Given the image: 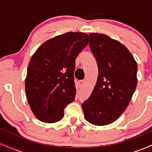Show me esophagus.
<instances>
[{
	"label": "esophagus",
	"mask_w": 152,
	"mask_h": 152,
	"mask_svg": "<svg viewBox=\"0 0 152 152\" xmlns=\"http://www.w3.org/2000/svg\"><path fill=\"white\" fill-rule=\"evenodd\" d=\"M83 85H84V81H83V80H81V81H78V86H79L80 88L83 87Z\"/></svg>",
	"instance_id": "34e87169"
}]
</instances>
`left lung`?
<instances>
[{
  "instance_id": "obj_1",
  "label": "left lung",
  "mask_w": 152,
  "mask_h": 152,
  "mask_svg": "<svg viewBox=\"0 0 152 152\" xmlns=\"http://www.w3.org/2000/svg\"><path fill=\"white\" fill-rule=\"evenodd\" d=\"M89 38L99 76L89 98L81 106L87 121L104 126L116 121L129 104L137 84V64L119 41L104 34H90Z\"/></svg>"
}]
</instances>
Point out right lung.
Wrapping results in <instances>:
<instances>
[{
  "label": "right lung",
  "mask_w": 152,
  "mask_h": 152,
  "mask_svg": "<svg viewBox=\"0 0 152 152\" xmlns=\"http://www.w3.org/2000/svg\"><path fill=\"white\" fill-rule=\"evenodd\" d=\"M88 43V36L68 32L46 41L31 57L27 69L26 97L36 117L45 123L62 119L64 108L74 102L76 57Z\"/></svg>",
  "instance_id": "add662e5"
}]
</instances>
